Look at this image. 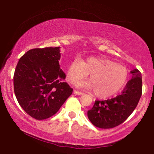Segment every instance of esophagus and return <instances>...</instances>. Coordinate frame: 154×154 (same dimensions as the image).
<instances>
[{"label":"esophagus","mask_w":154,"mask_h":154,"mask_svg":"<svg viewBox=\"0 0 154 154\" xmlns=\"http://www.w3.org/2000/svg\"><path fill=\"white\" fill-rule=\"evenodd\" d=\"M73 93L75 94H77V95H81V94H83L81 92H79V91H77V90H73Z\"/></svg>","instance_id":"esophagus-1"}]
</instances>
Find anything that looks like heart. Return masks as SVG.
Returning <instances> with one entry per match:
<instances>
[{
	"label": "heart",
	"instance_id": "heart-1",
	"mask_svg": "<svg viewBox=\"0 0 154 154\" xmlns=\"http://www.w3.org/2000/svg\"><path fill=\"white\" fill-rule=\"evenodd\" d=\"M90 75V81L76 84L79 87L93 90L100 99L111 97L124 88L128 81V72L125 66L108 59L89 57L82 62L73 60L66 69V78L70 83H75Z\"/></svg>",
	"mask_w": 154,
	"mask_h": 154
}]
</instances>
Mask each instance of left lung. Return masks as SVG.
Listing matches in <instances>:
<instances>
[{
	"instance_id": "left-lung-1",
	"label": "left lung",
	"mask_w": 154,
	"mask_h": 154,
	"mask_svg": "<svg viewBox=\"0 0 154 154\" xmlns=\"http://www.w3.org/2000/svg\"><path fill=\"white\" fill-rule=\"evenodd\" d=\"M132 79L121 94L104 101H95L88 111V117L96 127L109 129L123 123L133 112L142 95V74L138 69L130 71Z\"/></svg>"
}]
</instances>
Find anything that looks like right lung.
<instances>
[{"label": "right lung", "instance_id": "1", "mask_svg": "<svg viewBox=\"0 0 154 154\" xmlns=\"http://www.w3.org/2000/svg\"><path fill=\"white\" fill-rule=\"evenodd\" d=\"M60 47L34 48L20 59L14 74V91L22 108L33 119L52 116L72 94L63 81Z\"/></svg>", "mask_w": 154, "mask_h": 154}]
</instances>
